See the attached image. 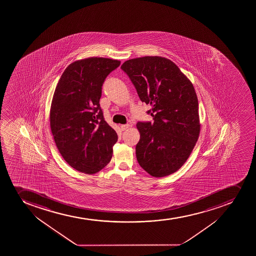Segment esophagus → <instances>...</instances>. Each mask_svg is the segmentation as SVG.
I'll list each match as a JSON object with an SVG mask.
<instances>
[{
    "mask_svg": "<svg viewBox=\"0 0 256 256\" xmlns=\"http://www.w3.org/2000/svg\"><path fill=\"white\" fill-rule=\"evenodd\" d=\"M130 126H131L130 124H124V125H121V130L124 131V130H128Z\"/></svg>",
    "mask_w": 256,
    "mask_h": 256,
    "instance_id": "1",
    "label": "esophagus"
}]
</instances>
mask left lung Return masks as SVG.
<instances>
[{
    "mask_svg": "<svg viewBox=\"0 0 256 256\" xmlns=\"http://www.w3.org/2000/svg\"><path fill=\"white\" fill-rule=\"evenodd\" d=\"M130 76L154 122L137 124L136 156L152 177H165L184 164L200 132L198 102L190 79L162 56L130 59L121 66Z\"/></svg>",
    "mask_w": 256,
    "mask_h": 256,
    "instance_id": "obj_1",
    "label": "left lung"
}]
</instances>
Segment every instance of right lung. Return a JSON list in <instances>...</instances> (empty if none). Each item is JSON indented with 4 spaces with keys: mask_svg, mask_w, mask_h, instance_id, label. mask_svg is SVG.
<instances>
[{
    "mask_svg": "<svg viewBox=\"0 0 256 256\" xmlns=\"http://www.w3.org/2000/svg\"><path fill=\"white\" fill-rule=\"evenodd\" d=\"M120 61L88 58L70 64L59 79L50 109L58 150L74 170L94 174L108 165L118 140L100 108L104 80Z\"/></svg>",
    "mask_w": 256,
    "mask_h": 256,
    "instance_id": "obj_1",
    "label": "right lung"
}]
</instances>
